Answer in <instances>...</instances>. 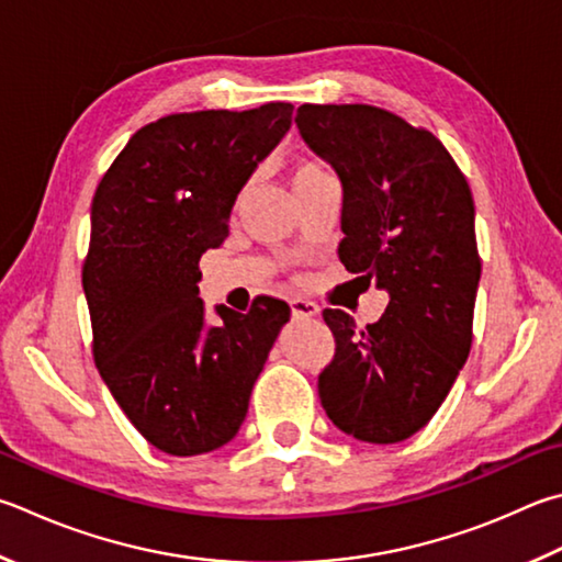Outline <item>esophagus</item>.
Returning <instances> with one entry per match:
<instances>
[{
  "label": "esophagus",
  "mask_w": 562,
  "mask_h": 562,
  "mask_svg": "<svg viewBox=\"0 0 562 562\" xmlns=\"http://www.w3.org/2000/svg\"><path fill=\"white\" fill-rule=\"evenodd\" d=\"M290 307H292V314L297 316V319H307V316H316L319 314V304L316 302H312V300H292L290 302Z\"/></svg>",
  "instance_id": "esophagus-1"
}]
</instances>
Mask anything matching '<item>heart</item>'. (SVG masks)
Wrapping results in <instances>:
<instances>
[{
	"instance_id": "obj_1",
	"label": "heart",
	"mask_w": 562,
	"mask_h": 562,
	"mask_svg": "<svg viewBox=\"0 0 562 562\" xmlns=\"http://www.w3.org/2000/svg\"><path fill=\"white\" fill-rule=\"evenodd\" d=\"M319 175H324V167L319 165V161H314V159H300L297 165L292 167V187H294V183L314 179V177H319Z\"/></svg>"
}]
</instances>
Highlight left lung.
Segmentation results:
<instances>
[{"label":"left lung","instance_id":"obj_1","mask_svg":"<svg viewBox=\"0 0 562 562\" xmlns=\"http://www.w3.org/2000/svg\"><path fill=\"white\" fill-rule=\"evenodd\" d=\"M294 122L341 179L339 260L391 297L361 331L324 310L336 351L319 373L322 405L356 440L403 442L432 420L472 349V191L432 132L383 108L307 103Z\"/></svg>","mask_w":562,"mask_h":562}]
</instances>
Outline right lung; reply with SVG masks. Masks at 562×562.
I'll return each mask as SVG.
<instances>
[{
    "instance_id": "1",
    "label": "right lung",
    "mask_w": 562,
    "mask_h": 562,
    "mask_svg": "<svg viewBox=\"0 0 562 562\" xmlns=\"http://www.w3.org/2000/svg\"><path fill=\"white\" fill-rule=\"evenodd\" d=\"M290 103L199 110L149 122L100 179L83 290L93 356L122 413L157 450L193 457L231 442L290 322L280 300L206 324L199 260L228 236L231 209L292 125Z\"/></svg>"
}]
</instances>
